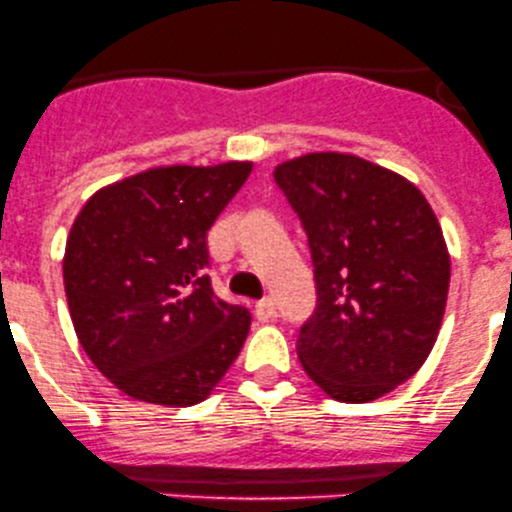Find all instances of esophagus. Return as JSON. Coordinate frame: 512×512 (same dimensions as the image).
<instances>
[{
	"mask_svg": "<svg viewBox=\"0 0 512 512\" xmlns=\"http://www.w3.org/2000/svg\"><path fill=\"white\" fill-rule=\"evenodd\" d=\"M256 317H258V320H261V322L273 320V317H276V300H273V298L258 300V302H256Z\"/></svg>",
	"mask_w": 512,
	"mask_h": 512,
	"instance_id": "obj_1",
	"label": "esophagus"
}]
</instances>
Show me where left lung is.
Instances as JSON below:
<instances>
[{
  "instance_id": "obj_1",
  "label": "left lung",
  "mask_w": 512,
  "mask_h": 512,
  "mask_svg": "<svg viewBox=\"0 0 512 512\" xmlns=\"http://www.w3.org/2000/svg\"><path fill=\"white\" fill-rule=\"evenodd\" d=\"M273 178L315 266L300 364L329 398L371 403L415 376L437 342L452 271L442 227L410 180L351 153H307Z\"/></svg>"
}]
</instances>
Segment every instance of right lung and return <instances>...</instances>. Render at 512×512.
<instances>
[{"label":"right lung","instance_id":"add662e5","mask_svg":"<svg viewBox=\"0 0 512 512\" xmlns=\"http://www.w3.org/2000/svg\"><path fill=\"white\" fill-rule=\"evenodd\" d=\"M251 168H151L95 192L75 219L63 258L70 320L131 398L202 403L239 356L251 312L214 295L207 232Z\"/></svg>","mask_w":512,"mask_h":512}]
</instances>
